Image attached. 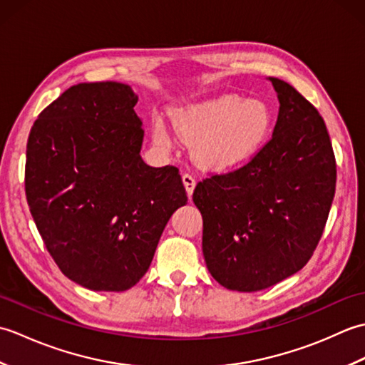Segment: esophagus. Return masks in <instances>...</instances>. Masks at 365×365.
Here are the masks:
<instances>
[{
  "label": "esophagus",
  "instance_id": "34e87169",
  "mask_svg": "<svg viewBox=\"0 0 365 365\" xmlns=\"http://www.w3.org/2000/svg\"><path fill=\"white\" fill-rule=\"evenodd\" d=\"M182 180H183V185H185V190H187V195L191 197L192 191H195V187H196L195 177H192L191 174H183Z\"/></svg>",
  "mask_w": 365,
  "mask_h": 365
}]
</instances>
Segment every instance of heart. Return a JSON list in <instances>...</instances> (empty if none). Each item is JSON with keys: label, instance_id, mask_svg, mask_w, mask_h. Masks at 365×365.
I'll return each instance as SVG.
<instances>
[{"label": "heart", "instance_id": "heart-1", "mask_svg": "<svg viewBox=\"0 0 365 365\" xmlns=\"http://www.w3.org/2000/svg\"><path fill=\"white\" fill-rule=\"evenodd\" d=\"M174 123L183 139H196L195 157L200 165L226 169L260 149L271 128V111L262 100L226 94L182 108ZM153 138L160 144L168 143L160 120L153 122Z\"/></svg>", "mask_w": 365, "mask_h": 365}]
</instances>
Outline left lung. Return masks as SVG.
Wrapping results in <instances>:
<instances>
[{"label": "left lung", "instance_id": "obj_1", "mask_svg": "<svg viewBox=\"0 0 365 365\" xmlns=\"http://www.w3.org/2000/svg\"><path fill=\"white\" fill-rule=\"evenodd\" d=\"M279 98L273 136L250 163L199 182L202 252L222 287L259 292L312 257L336 192V157L317 108L269 76Z\"/></svg>", "mask_w": 365, "mask_h": 365}]
</instances>
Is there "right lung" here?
Returning <instances> with one entry per match:
<instances>
[{
	"label": "right lung",
	"mask_w": 365,
	"mask_h": 365,
	"mask_svg": "<svg viewBox=\"0 0 365 365\" xmlns=\"http://www.w3.org/2000/svg\"><path fill=\"white\" fill-rule=\"evenodd\" d=\"M136 103L128 84H75L38 114L28 138L31 215L59 269L89 290L139 282L188 200L175 166L152 168L139 155Z\"/></svg>",
	"instance_id": "add662e5"
}]
</instances>
